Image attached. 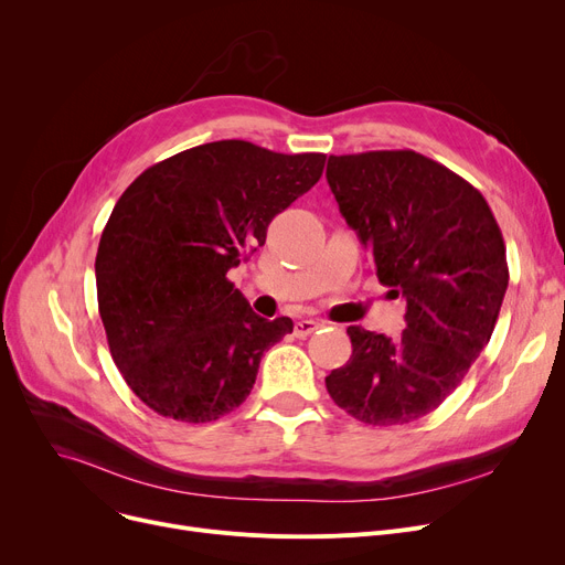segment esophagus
Segmentation results:
<instances>
[{"mask_svg":"<svg viewBox=\"0 0 565 565\" xmlns=\"http://www.w3.org/2000/svg\"><path fill=\"white\" fill-rule=\"evenodd\" d=\"M318 328H320L318 320H298V322H295V337L305 339V337H309L311 332H316Z\"/></svg>","mask_w":565,"mask_h":565,"instance_id":"1","label":"esophagus"}]
</instances>
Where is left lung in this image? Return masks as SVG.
I'll list each match as a JSON object with an SVG mask.
<instances>
[{
	"instance_id": "1",
	"label": "left lung",
	"mask_w": 565,
	"mask_h": 565,
	"mask_svg": "<svg viewBox=\"0 0 565 565\" xmlns=\"http://www.w3.org/2000/svg\"><path fill=\"white\" fill-rule=\"evenodd\" d=\"M328 183L407 311L394 339L350 324V360L324 384L362 424L417 422L454 394L492 337L509 286L499 224L477 188L407 148L330 156Z\"/></svg>"
}]
</instances>
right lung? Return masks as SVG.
<instances>
[{"instance_id":"1","label":"right lung","mask_w":565,"mask_h":565,"mask_svg":"<svg viewBox=\"0 0 565 565\" xmlns=\"http://www.w3.org/2000/svg\"><path fill=\"white\" fill-rule=\"evenodd\" d=\"M324 158L211 141L148 167L116 201L98 311L114 364L160 417L207 424L241 407L263 352L292 332L286 316H256L226 273L320 181Z\"/></svg>"}]
</instances>
